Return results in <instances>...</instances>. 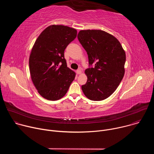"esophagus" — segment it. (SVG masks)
Here are the masks:
<instances>
[{
    "mask_svg": "<svg viewBox=\"0 0 154 154\" xmlns=\"http://www.w3.org/2000/svg\"><path fill=\"white\" fill-rule=\"evenodd\" d=\"M76 73H77V74H78V75L81 74H82V71H81L80 69H78V70H77V71H76Z\"/></svg>",
    "mask_w": 154,
    "mask_h": 154,
    "instance_id": "34e87169",
    "label": "esophagus"
}]
</instances>
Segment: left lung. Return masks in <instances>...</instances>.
<instances>
[{"mask_svg": "<svg viewBox=\"0 0 154 154\" xmlns=\"http://www.w3.org/2000/svg\"><path fill=\"white\" fill-rule=\"evenodd\" d=\"M77 37L89 64L94 66L85 70L87 82L82 90L91 100H104L115 91L124 77L125 51L116 37L103 30H82Z\"/></svg>", "mask_w": 154, "mask_h": 154, "instance_id": "left-lung-1", "label": "left lung"}]
</instances>
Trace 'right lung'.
I'll return each instance as SVG.
<instances>
[{"label":"right lung","mask_w":154,"mask_h":154,"mask_svg":"<svg viewBox=\"0 0 154 154\" xmlns=\"http://www.w3.org/2000/svg\"><path fill=\"white\" fill-rule=\"evenodd\" d=\"M77 32L66 26L51 25L34 43L29 57L30 73L38 93L45 99H60L75 79L76 74L67 67L64 52Z\"/></svg>","instance_id":"right-lung-1"}]
</instances>
